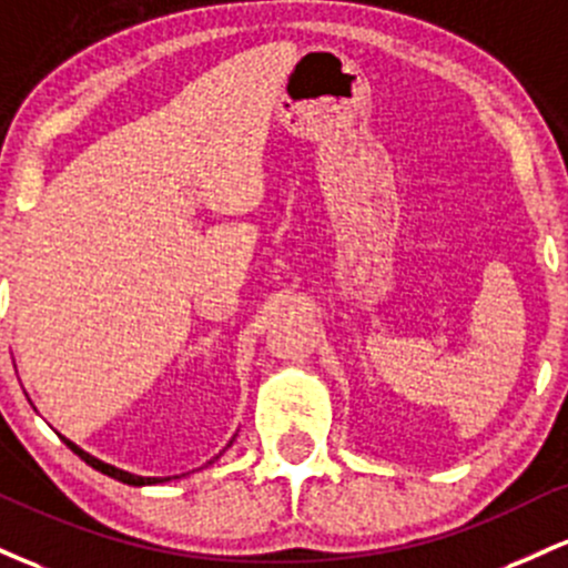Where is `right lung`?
<instances>
[{"label": "right lung", "mask_w": 568, "mask_h": 568, "mask_svg": "<svg viewBox=\"0 0 568 568\" xmlns=\"http://www.w3.org/2000/svg\"><path fill=\"white\" fill-rule=\"evenodd\" d=\"M59 437L63 439V443L69 445V448L74 450V454H78V456L82 458V462L88 464V467H93L95 473H101V475H106V477H114V480L125 483V486H139V488H142V486H158V483H169V480H171V477H142V475L125 473V469L112 467V464H106V462H101V458L91 456V454H88V450H82L80 445H74L72 439H67L63 435H59ZM233 439H235V437H233ZM233 439H231V443H227V448H231V445H233ZM216 458H220V456H216ZM209 464H212V462H209Z\"/></svg>", "instance_id": "add662e5"}]
</instances>
